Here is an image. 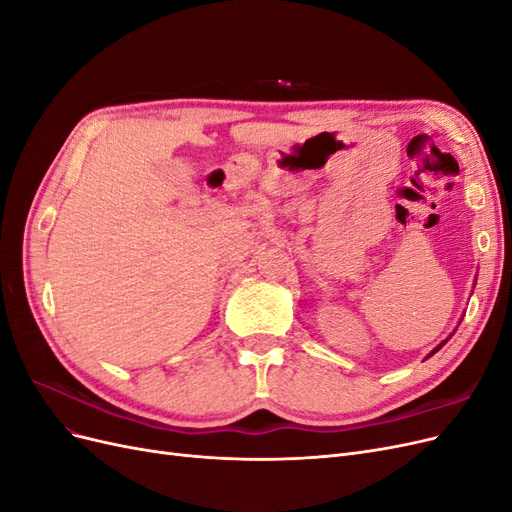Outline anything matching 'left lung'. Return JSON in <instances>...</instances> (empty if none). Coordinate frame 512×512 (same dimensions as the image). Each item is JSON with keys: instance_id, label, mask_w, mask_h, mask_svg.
I'll list each match as a JSON object with an SVG mask.
<instances>
[{"instance_id": "1", "label": "left lung", "mask_w": 512, "mask_h": 512, "mask_svg": "<svg viewBox=\"0 0 512 512\" xmlns=\"http://www.w3.org/2000/svg\"><path fill=\"white\" fill-rule=\"evenodd\" d=\"M446 342H448V339H444V342H442V344H440V346H436V348H433V350H431V352H429V356H431V354H436V352H438V350H440V348H442V346H444V344H446Z\"/></svg>"}]
</instances>
